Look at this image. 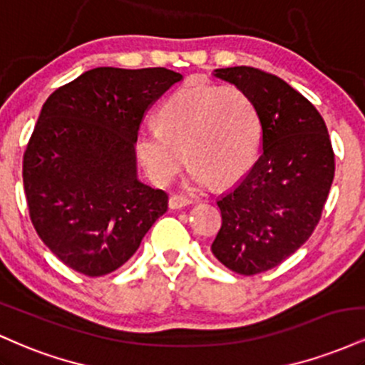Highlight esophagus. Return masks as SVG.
Returning a JSON list of instances; mask_svg holds the SVG:
<instances>
[{"label": "esophagus", "mask_w": 365, "mask_h": 365, "mask_svg": "<svg viewBox=\"0 0 365 365\" xmlns=\"http://www.w3.org/2000/svg\"><path fill=\"white\" fill-rule=\"evenodd\" d=\"M168 204L171 209H180V207L188 206V204H192V199H188V197H183V195H171Z\"/></svg>", "instance_id": "obj_1"}]
</instances>
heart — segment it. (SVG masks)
<instances>
[{
    "label": "heart",
    "mask_w": 365,
    "mask_h": 365,
    "mask_svg": "<svg viewBox=\"0 0 365 365\" xmlns=\"http://www.w3.org/2000/svg\"><path fill=\"white\" fill-rule=\"evenodd\" d=\"M159 127L142 128L135 150L153 182L168 183L190 161L195 183H232L257 156L261 123L252 99L237 86L188 81L158 111Z\"/></svg>",
    "instance_id": "b5f03b06"
}]
</instances>
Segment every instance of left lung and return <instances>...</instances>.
Segmentation results:
<instances>
[{
  "instance_id": "left-lung-1",
  "label": "left lung",
  "mask_w": 365,
  "mask_h": 365,
  "mask_svg": "<svg viewBox=\"0 0 365 365\" xmlns=\"http://www.w3.org/2000/svg\"><path fill=\"white\" fill-rule=\"evenodd\" d=\"M252 99L261 123V156L217 200L215 257L252 276L282 264L319 223L334 177V153L319 111L283 78L252 66L217 68Z\"/></svg>"
}]
</instances>
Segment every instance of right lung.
I'll return each instance as SVG.
<instances>
[{
	"label": "right lung",
	"mask_w": 365,
	"mask_h": 365,
	"mask_svg": "<svg viewBox=\"0 0 365 365\" xmlns=\"http://www.w3.org/2000/svg\"><path fill=\"white\" fill-rule=\"evenodd\" d=\"M180 81L163 66H99L46 99L24 153V190L37 235L77 273L118 269L168 209L165 190L137 180L135 139Z\"/></svg>",
	"instance_id": "1"
}]
</instances>
